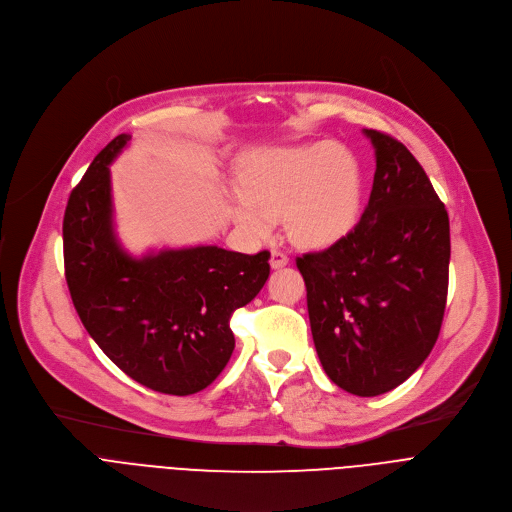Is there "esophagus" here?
Wrapping results in <instances>:
<instances>
[{
  "instance_id": "obj_1",
  "label": "esophagus",
  "mask_w": 512,
  "mask_h": 512,
  "mask_svg": "<svg viewBox=\"0 0 512 512\" xmlns=\"http://www.w3.org/2000/svg\"><path fill=\"white\" fill-rule=\"evenodd\" d=\"M269 263H271V267H273V269H279V267H285V265L289 263V257H287L283 251L273 249V251H271V259H269Z\"/></svg>"
}]
</instances>
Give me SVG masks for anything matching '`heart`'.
<instances>
[{"instance_id":"obj_1","label":"heart","mask_w":512,"mask_h":512,"mask_svg":"<svg viewBox=\"0 0 512 512\" xmlns=\"http://www.w3.org/2000/svg\"><path fill=\"white\" fill-rule=\"evenodd\" d=\"M243 198L235 221L253 237H267L285 212L289 237L306 247H326L356 223L362 204L358 158L332 141L259 150L237 176Z\"/></svg>"}]
</instances>
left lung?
<instances>
[{"mask_svg": "<svg viewBox=\"0 0 512 512\" xmlns=\"http://www.w3.org/2000/svg\"><path fill=\"white\" fill-rule=\"evenodd\" d=\"M364 135L377 158L367 208L350 233L296 265L326 375L352 395L377 397L407 381L440 336L450 218L401 141L377 129Z\"/></svg>", "mask_w": 512, "mask_h": 512, "instance_id": "1", "label": "left lung"}]
</instances>
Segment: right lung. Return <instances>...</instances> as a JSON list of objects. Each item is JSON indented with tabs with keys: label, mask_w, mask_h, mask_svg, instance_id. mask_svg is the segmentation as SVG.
<instances>
[{
	"label": "right lung",
	"mask_w": 512,
	"mask_h": 512,
	"mask_svg": "<svg viewBox=\"0 0 512 512\" xmlns=\"http://www.w3.org/2000/svg\"><path fill=\"white\" fill-rule=\"evenodd\" d=\"M129 139L107 143L70 192L64 275L83 326L117 367L143 387L184 397L227 367L231 316L265 285L269 251L198 245L131 257L113 229L109 172Z\"/></svg>",
	"instance_id": "right-lung-1"
}]
</instances>
